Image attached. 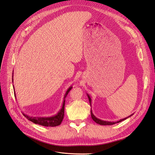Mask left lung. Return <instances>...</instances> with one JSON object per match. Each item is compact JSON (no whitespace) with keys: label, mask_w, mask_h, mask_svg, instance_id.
<instances>
[{"label":"left lung","mask_w":155,"mask_h":155,"mask_svg":"<svg viewBox=\"0 0 155 155\" xmlns=\"http://www.w3.org/2000/svg\"><path fill=\"white\" fill-rule=\"evenodd\" d=\"M86 94H87V97H88L89 101V104H90L91 107V98L90 96H89L88 94H87V93H86ZM91 117H92V119H93V121H94V122H96L97 124H100V125H112V124H116V123H119V122H121V121H124V120L127 119V118H128V117H131V116L133 115L134 114H131V115H130V116H129L128 117H125V118H123V119H120L119 121H116V122H113V121H112V122H111V121H104V120H101V119H98V117H96L94 115L93 113L92 110H91Z\"/></svg>","instance_id":"obj_1"}]
</instances>
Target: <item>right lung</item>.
<instances>
[{"mask_svg": "<svg viewBox=\"0 0 155 155\" xmlns=\"http://www.w3.org/2000/svg\"><path fill=\"white\" fill-rule=\"evenodd\" d=\"M12 82H13V76H12ZM72 85L66 91V92L64 94V98H63V102H62V105L61 107V108L59 110V112H57L55 115H54L52 116H49V117H32V116H28L27 114H24V116L29 121H32V123L43 126V127H57V126H59L61 124L63 117H64V105H65V98L67 96L68 94L70 92V91L72 89ZM13 89H14V93H15V96L16 98V93H15V87H14V85H13Z\"/></svg>", "mask_w": 155, "mask_h": 155, "instance_id": "1", "label": "right lung"}]
</instances>
